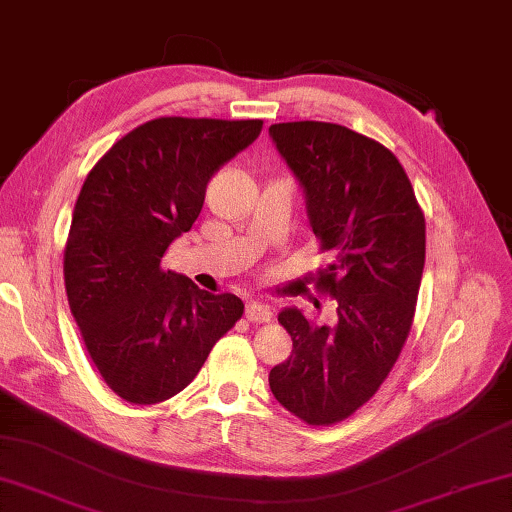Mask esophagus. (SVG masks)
<instances>
[{"label": "esophagus", "mask_w": 512, "mask_h": 512, "mask_svg": "<svg viewBox=\"0 0 512 512\" xmlns=\"http://www.w3.org/2000/svg\"><path fill=\"white\" fill-rule=\"evenodd\" d=\"M245 316H247V321H252V323H267L269 318H272V307L265 303H258V301H249L245 307Z\"/></svg>", "instance_id": "34e87169"}]
</instances>
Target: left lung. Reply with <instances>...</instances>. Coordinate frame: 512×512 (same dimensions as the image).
<instances>
[{"label":"left lung","mask_w":512,"mask_h":512,"mask_svg":"<svg viewBox=\"0 0 512 512\" xmlns=\"http://www.w3.org/2000/svg\"><path fill=\"white\" fill-rule=\"evenodd\" d=\"M303 187L307 218L330 263L316 287L336 298V323L285 307L289 359L269 372L276 401L310 426H332L381 388L406 343L426 263V218L401 162L332 122L269 127Z\"/></svg>","instance_id":"8db88e82"}]
</instances>
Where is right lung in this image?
<instances>
[{
  "mask_svg": "<svg viewBox=\"0 0 512 512\" xmlns=\"http://www.w3.org/2000/svg\"><path fill=\"white\" fill-rule=\"evenodd\" d=\"M260 129L263 120H149L86 176L64 285L86 352L124 401L151 406L185 390L243 316L238 296L209 294L160 263L196 223L211 176Z\"/></svg>",
  "mask_w": 512,
  "mask_h": 512,
  "instance_id": "1",
  "label": "right lung"
}]
</instances>
